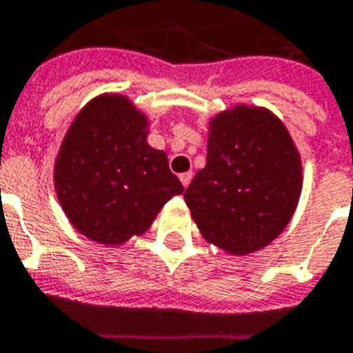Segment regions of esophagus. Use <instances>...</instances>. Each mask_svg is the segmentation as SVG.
<instances>
[{
    "label": "esophagus",
    "instance_id": "1",
    "mask_svg": "<svg viewBox=\"0 0 353 353\" xmlns=\"http://www.w3.org/2000/svg\"><path fill=\"white\" fill-rule=\"evenodd\" d=\"M179 179H181L183 187L187 188L188 183L192 181V172H185V174H181V176H179Z\"/></svg>",
    "mask_w": 353,
    "mask_h": 353
}]
</instances>
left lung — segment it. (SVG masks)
I'll return each mask as SVG.
<instances>
[{"mask_svg":"<svg viewBox=\"0 0 353 353\" xmlns=\"http://www.w3.org/2000/svg\"><path fill=\"white\" fill-rule=\"evenodd\" d=\"M300 192L302 159L283 122L263 107L235 105L209 122L205 168L185 201L207 242L248 255L281 235Z\"/></svg>","mask_w":353,"mask_h":353,"instance_id":"left-lung-1","label":"left lung"}]
</instances>
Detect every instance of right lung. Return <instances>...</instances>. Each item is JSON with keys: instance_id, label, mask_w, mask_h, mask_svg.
Wrapping results in <instances>:
<instances>
[{"instance_id": "add662e5", "label": "right lung", "mask_w": 353, "mask_h": 353, "mask_svg": "<svg viewBox=\"0 0 353 353\" xmlns=\"http://www.w3.org/2000/svg\"><path fill=\"white\" fill-rule=\"evenodd\" d=\"M146 139V114L120 94H101L75 117L53 181L64 214L81 235L120 246L148 231L166 201L181 194L166 153Z\"/></svg>"}]
</instances>
